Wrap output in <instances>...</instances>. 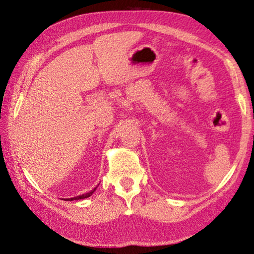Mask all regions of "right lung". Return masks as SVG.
<instances>
[{
  "label": "right lung",
  "instance_id": "1",
  "mask_svg": "<svg viewBox=\"0 0 254 254\" xmlns=\"http://www.w3.org/2000/svg\"><path fill=\"white\" fill-rule=\"evenodd\" d=\"M96 188H97V187H95V188H94V189H92V190L89 191V192H86V194L79 195V196H76V197H72V198H68V199L66 198V199H67V200H76V199H83V198H87V197L91 196V195L93 194V192L96 190Z\"/></svg>",
  "mask_w": 254,
  "mask_h": 254
}]
</instances>
